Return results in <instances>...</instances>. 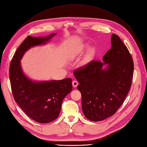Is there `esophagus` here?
<instances>
[{
    "instance_id": "34e87169",
    "label": "esophagus",
    "mask_w": 147,
    "mask_h": 147,
    "mask_svg": "<svg viewBox=\"0 0 147 147\" xmlns=\"http://www.w3.org/2000/svg\"><path fill=\"white\" fill-rule=\"evenodd\" d=\"M72 85L74 87H76L78 85V82L76 81H74L72 82Z\"/></svg>"
}]
</instances>
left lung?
Masks as SVG:
<instances>
[{"label":"left lung","instance_id":"obj_1","mask_svg":"<svg viewBox=\"0 0 147 147\" xmlns=\"http://www.w3.org/2000/svg\"><path fill=\"white\" fill-rule=\"evenodd\" d=\"M111 45L102 62L92 61L74 72L81 93L84 114L92 121H102L115 114L131 86L134 62L130 53L115 34L111 36Z\"/></svg>","mask_w":147,"mask_h":147}]
</instances>
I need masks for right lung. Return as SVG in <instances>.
I'll list each match as a JSON object with an SVG mask.
<instances>
[{"instance_id": "add662e5", "label": "right lung", "mask_w": 147, "mask_h": 147, "mask_svg": "<svg viewBox=\"0 0 147 147\" xmlns=\"http://www.w3.org/2000/svg\"><path fill=\"white\" fill-rule=\"evenodd\" d=\"M56 34L28 36L16 50L10 66V81L15 100L29 117L39 123H49L58 117L64 98L72 90V79L32 81L22 71L20 60L30 48L46 44Z\"/></svg>"}]
</instances>
